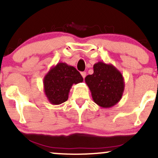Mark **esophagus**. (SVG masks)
<instances>
[{"instance_id":"1","label":"esophagus","mask_w":158,"mask_h":158,"mask_svg":"<svg viewBox=\"0 0 158 158\" xmlns=\"http://www.w3.org/2000/svg\"><path fill=\"white\" fill-rule=\"evenodd\" d=\"M81 77H83V79H85V77H86V72H81Z\"/></svg>"}]
</instances>
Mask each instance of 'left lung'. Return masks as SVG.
I'll use <instances>...</instances> for the list:
<instances>
[{
	"label": "left lung",
	"instance_id": "obj_1",
	"mask_svg": "<svg viewBox=\"0 0 158 158\" xmlns=\"http://www.w3.org/2000/svg\"><path fill=\"white\" fill-rule=\"evenodd\" d=\"M94 102L103 108H110L121 100L124 90L123 75L112 64L98 62L94 65V73L85 77Z\"/></svg>",
	"mask_w": 158,
	"mask_h": 158
}]
</instances>
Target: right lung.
Instances as JSON below:
<instances>
[{
  "label": "right lung",
  "instance_id": "obj_1",
  "mask_svg": "<svg viewBox=\"0 0 158 158\" xmlns=\"http://www.w3.org/2000/svg\"><path fill=\"white\" fill-rule=\"evenodd\" d=\"M82 81V77L75 68L59 62L43 78L45 94L51 104H60L68 100L72 85Z\"/></svg>",
  "mask_w": 158,
  "mask_h": 158
}]
</instances>
